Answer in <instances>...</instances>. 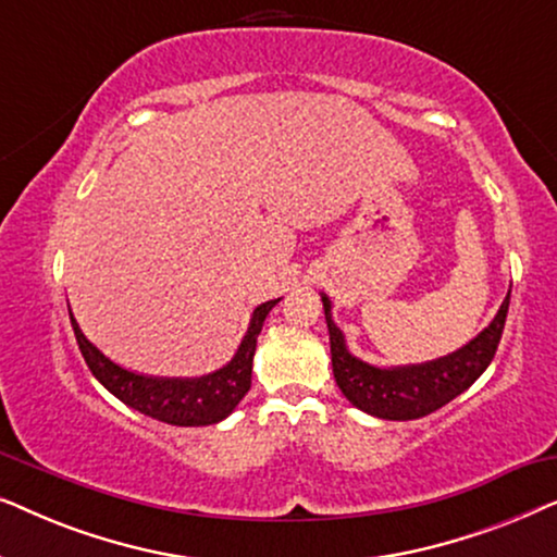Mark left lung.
I'll return each mask as SVG.
<instances>
[{
  "instance_id": "1",
  "label": "left lung",
  "mask_w": 557,
  "mask_h": 557,
  "mask_svg": "<svg viewBox=\"0 0 557 557\" xmlns=\"http://www.w3.org/2000/svg\"><path fill=\"white\" fill-rule=\"evenodd\" d=\"M324 317L326 330H330V349H332V370L339 391L355 408L364 413L385 418V421H413L444 408L456 395H461L482 372L490 368L497 352L502 332H505L509 294L502 304L492 324L471 339L459 352L441 357V360L425 364H408V368H372V364L357 360L349 355L345 337L332 322V304L326 296Z\"/></svg>"
}]
</instances>
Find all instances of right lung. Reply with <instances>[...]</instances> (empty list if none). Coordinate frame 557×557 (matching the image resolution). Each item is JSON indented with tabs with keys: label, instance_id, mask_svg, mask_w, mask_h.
I'll use <instances>...</instances> for the list:
<instances>
[{
	"label": "right lung",
	"instance_id": "obj_1",
	"mask_svg": "<svg viewBox=\"0 0 557 557\" xmlns=\"http://www.w3.org/2000/svg\"><path fill=\"white\" fill-rule=\"evenodd\" d=\"M278 299L265 301L256 307L250 326L243 337L238 352L225 368L205 377H147L136 375L132 370L119 368L111 362L101 349L90 345L83 337L78 322L71 314V324L78 339L81 355L86 364L94 372L98 383L106 391H111L121 403L132 406L139 413L157 418V421L170 425H210L223 421L225 416L233 413V408L246 398L250 391V372H253V355H256V339L261 334V326L269 317V311L276 307ZM71 311V309H67Z\"/></svg>",
	"mask_w": 557,
	"mask_h": 557
}]
</instances>
